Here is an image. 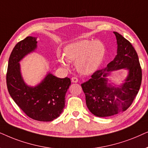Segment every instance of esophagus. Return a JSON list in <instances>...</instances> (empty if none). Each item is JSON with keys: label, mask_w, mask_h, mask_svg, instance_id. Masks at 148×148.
Masks as SVG:
<instances>
[{"label": "esophagus", "mask_w": 148, "mask_h": 148, "mask_svg": "<svg viewBox=\"0 0 148 148\" xmlns=\"http://www.w3.org/2000/svg\"><path fill=\"white\" fill-rule=\"evenodd\" d=\"M72 82H74V83H76V82H78V79L76 77H72Z\"/></svg>", "instance_id": "obj_1"}]
</instances>
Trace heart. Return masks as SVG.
<instances>
[{"instance_id":"obj_1","label":"heart","mask_w":148,"mask_h":148,"mask_svg":"<svg viewBox=\"0 0 148 148\" xmlns=\"http://www.w3.org/2000/svg\"><path fill=\"white\" fill-rule=\"evenodd\" d=\"M106 47L100 40L83 39L70 43L64 49V54L58 56V61L64 68L68 62H76V67L80 74L94 72L103 62Z\"/></svg>"}]
</instances>
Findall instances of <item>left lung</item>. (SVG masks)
Here are the masks:
<instances>
[{
	"label": "left lung",
	"instance_id": "obj_1",
	"mask_svg": "<svg viewBox=\"0 0 148 148\" xmlns=\"http://www.w3.org/2000/svg\"><path fill=\"white\" fill-rule=\"evenodd\" d=\"M116 38L117 55L104 69L97 70L81 84L86 104L92 114L108 117L125 111L133 103L141 84L142 73L137 52L131 42L114 32ZM127 70V77L120 86L108 83L107 78L114 71Z\"/></svg>",
	"mask_w": 148,
	"mask_h": 148
}]
</instances>
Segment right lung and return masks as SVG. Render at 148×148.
Instances as JSON below:
<instances>
[{"label":"right lung","instance_id":"obj_1","mask_svg":"<svg viewBox=\"0 0 148 148\" xmlns=\"http://www.w3.org/2000/svg\"><path fill=\"white\" fill-rule=\"evenodd\" d=\"M36 39L27 36L13 48L8 63L7 88L13 101L27 116L38 121H52L64 110L65 96L71 81L68 77L58 78L48 72L36 86H30L25 83L19 62L37 49Z\"/></svg>","mask_w":148,"mask_h":148}]
</instances>
